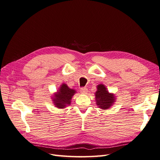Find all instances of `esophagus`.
I'll return each instance as SVG.
<instances>
[{
	"mask_svg": "<svg viewBox=\"0 0 160 160\" xmlns=\"http://www.w3.org/2000/svg\"><path fill=\"white\" fill-rule=\"evenodd\" d=\"M80 91H81L82 93L86 94V93H87V92H88V89L86 88H81Z\"/></svg>",
	"mask_w": 160,
	"mask_h": 160,
	"instance_id": "1",
	"label": "esophagus"
}]
</instances>
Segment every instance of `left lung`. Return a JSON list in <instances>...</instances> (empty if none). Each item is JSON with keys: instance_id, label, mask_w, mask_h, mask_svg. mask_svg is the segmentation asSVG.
<instances>
[{"instance_id": "obj_1", "label": "left lung", "mask_w": 160, "mask_h": 160, "mask_svg": "<svg viewBox=\"0 0 160 160\" xmlns=\"http://www.w3.org/2000/svg\"><path fill=\"white\" fill-rule=\"evenodd\" d=\"M96 103L98 108L102 110H107L110 108L115 102V96L110 93L106 88L103 84L97 86V91L95 92Z\"/></svg>"}]
</instances>
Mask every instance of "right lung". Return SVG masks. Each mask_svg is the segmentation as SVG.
I'll use <instances>...</instances> for the list:
<instances>
[{"mask_svg":"<svg viewBox=\"0 0 160 160\" xmlns=\"http://www.w3.org/2000/svg\"><path fill=\"white\" fill-rule=\"evenodd\" d=\"M74 89L69 88L65 83L61 85L58 92L54 94L53 102L56 107L60 109L65 108L67 106L71 104V98L76 93Z\"/></svg>","mask_w":160,"mask_h":160,"instance_id":"add662e5","label":"right lung"}]
</instances>
